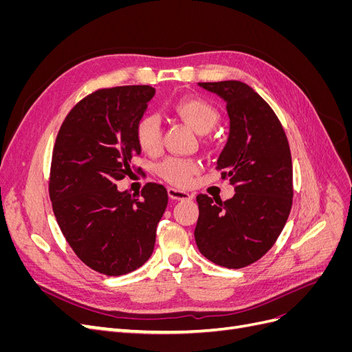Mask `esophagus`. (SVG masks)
Segmentation results:
<instances>
[{
    "label": "esophagus",
    "instance_id": "34e87169",
    "mask_svg": "<svg viewBox=\"0 0 352 352\" xmlns=\"http://www.w3.org/2000/svg\"><path fill=\"white\" fill-rule=\"evenodd\" d=\"M167 194H168L170 198L176 199V201H186V199H190L194 197L192 194L186 192V190H180V189H176V188H168Z\"/></svg>",
    "mask_w": 352,
    "mask_h": 352
}]
</instances>
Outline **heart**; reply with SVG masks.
I'll return each instance as SVG.
<instances>
[{"mask_svg":"<svg viewBox=\"0 0 352 352\" xmlns=\"http://www.w3.org/2000/svg\"><path fill=\"white\" fill-rule=\"evenodd\" d=\"M172 111L180 120L189 124L198 133H207L219 122V110L208 100L198 95H186L172 104ZM135 140L146 154H158L163 146V132L160 120L153 114L142 116L135 126ZM199 162L195 158L168 157L157 167L158 176L176 186H186L199 172Z\"/></svg>","mask_w":352,"mask_h":352,"instance_id":"b5f03b06","label":"heart"}]
</instances>
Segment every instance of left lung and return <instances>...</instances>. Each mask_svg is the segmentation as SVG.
<instances>
[{"instance_id":"left-lung-1","label":"left lung","mask_w":352,"mask_h":352,"mask_svg":"<svg viewBox=\"0 0 352 352\" xmlns=\"http://www.w3.org/2000/svg\"><path fill=\"white\" fill-rule=\"evenodd\" d=\"M226 101L228 144L217 160L221 179L235 186L230 199L197 197L195 242L214 264L242 269L260 260L279 238L294 197L292 157L286 133L270 105L239 80L202 82Z\"/></svg>"}]
</instances>
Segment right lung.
<instances>
[{
  "label": "right lung",
  "instance_id": "1",
  "mask_svg": "<svg viewBox=\"0 0 352 352\" xmlns=\"http://www.w3.org/2000/svg\"><path fill=\"white\" fill-rule=\"evenodd\" d=\"M154 94L129 85L87 95L66 116L52 150L48 190L58 226L74 254L107 276L131 273L151 257L167 207L163 185L148 182L136 195L116 185L141 154L135 126Z\"/></svg>",
  "mask_w": 352,
  "mask_h": 352
}]
</instances>
